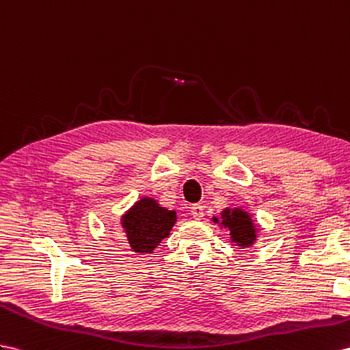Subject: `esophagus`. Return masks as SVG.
<instances>
[{
  "mask_svg": "<svg viewBox=\"0 0 350 350\" xmlns=\"http://www.w3.org/2000/svg\"><path fill=\"white\" fill-rule=\"evenodd\" d=\"M191 214L195 220H201L204 217V207L201 204H193L191 207Z\"/></svg>",
  "mask_w": 350,
  "mask_h": 350,
  "instance_id": "esophagus-1",
  "label": "esophagus"
}]
</instances>
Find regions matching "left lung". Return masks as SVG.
<instances>
[{
    "instance_id": "left-lung-1",
    "label": "left lung",
    "mask_w": 350,
    "mask_h": 350,
    "mask_svg": "<svg viewBox=\"0 0 350 350\" xmlns=\"http://www.w3.org/2000/svg\"><path fill=\"white\" fill-rule=\"evenodd\" d=\"M214 221L217 219L214 217ZM221 225L230 232V238L241 247H248L256 239V226L252 217L243 210H225L221 213Z\"/></svg>"
}]
</instances>
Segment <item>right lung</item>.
Masks as SVG:
<instances>
[{
	"mask_svg": "<svg viewBox=\"0 0 350 350\" xmlns=\"http://www.w3.org/2000/svg\"><path fill=\"white\" fill-rule=\"evenodd\" d=\"M176 223V211L159 207L157 201L143 198L122 216V228L130 248L136 253H152L168 237Z\"/></svg>",
	"mask_w": 350,
	"mask_h": 350,
	"instance_id": "obj_1",
	"label": "right lung"
}]
</instances>
